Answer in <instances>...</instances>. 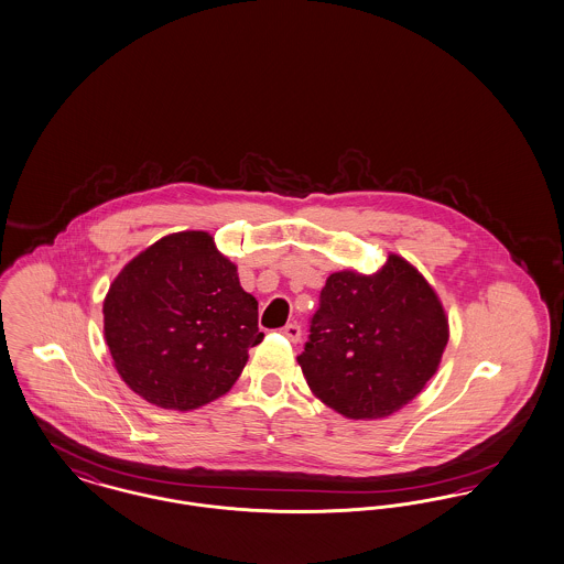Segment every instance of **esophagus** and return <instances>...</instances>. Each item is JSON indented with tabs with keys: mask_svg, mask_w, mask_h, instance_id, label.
I'll list each match as a JSON object with an SVG mask.
<instances>
[{
	"mask_svg": "<svg viewBox=\"0 0 564 564\" xmlns=\"http://www.w3.org/2000/svg\"><path fill=\"white\" fill-rule=\"evenodd\" d=\"M282 333H284L293 344H299V341H301V326L296 325V323H291V325L284 326V328H282Z\"/></svg>",
	"mask_w": 564,
	"mask_h": 564,
	"instance_id": "obj_1",
	"label": "esophagus"
}]
</instances>
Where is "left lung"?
Segmentation results:
<instances>
[{
  "instance_id": "8db88e82",
  "label": "left lung",
  "mask_w": 564,
  "mask_h": 564,
  "mask_svg": "<svg viewBox=\"0 0 564 564\" xmlns=\"http://www.w3.org/2000/svg\"><path fill=\"white\" fill-rule=\"evenodd\" d=\"M447 337L433 286L403 257L388 254L371 275L346 269L326 278L296 360L330 410L378 420L420 394L442 362Z\"/></svg>"
}]
</instances>
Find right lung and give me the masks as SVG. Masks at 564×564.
<instances>
[{
  "label": "right lung",
  "mask_w": 564,
  "mask_h": 564,
  "mask_svg": "<svg viewBox=\"0 0 564 564\" xmlns=\"http://www.w3.org/2000/svg\"><path fill=\"white\" fill-rule=\"evenodd\" d=\"M104 335L124 384L188 412L231 390L263 341L259 303L206 231H180L129 261L104 299Z\"/></svg>",
  "instance_id": "1"
}]
</instances>
